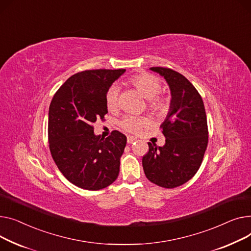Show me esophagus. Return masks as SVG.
Listing matches in <instances>:
<instances>
[{
  "instance_id": "1",
  "label": "esophagus",
  "mask_w": 251,
  "mask_h": 251,
  "mask_svg": "<svg viewBox=\"0 0 251 251\" xmlns=\"http://www.w3.org/2000/svg\"><path fill=\"white\" fill-rule=\"evenodd\" d=\"M136 141H137V139L134 138V137H127V143L128 144H132V143L136 142Z\"/></svg>"
}]
</instances>
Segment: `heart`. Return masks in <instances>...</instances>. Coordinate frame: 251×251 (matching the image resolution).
Segmentation results:
<instances>
[{"mask_svg": "<svg viewBox=\"0 0 251 251\" xmlns=\"http://www.w3.org/2000/svg\"><path fill=\"white\" fill-rule=\"evenodd\" d=\"M130 83L134 85L140 94L147 100H149V107L157 114H164L167 112L169 107V101L167 98L157 96L161 89V81L151 75V74H141L130 79ZM119 87L111 86L107 90L105 96L106 106L109 110H113L117 106V99H119ZM149 121L146 117L126 116L122 122V126L128 132L137 134L143 126L148 125Z\"/></svg>", "mask_w": 251, "mask_h": 251, "instance_id": "b5f03b06", "label": "heart"}]
</instances>
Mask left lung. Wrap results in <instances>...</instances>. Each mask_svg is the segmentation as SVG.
Returning a JSON list of instances; mask_svg holds the SVG:
<instances>
[{
    "mask_svg": "<svg viewBox=\"0 0 251 251\" xmlns=\"http://www.w3.org/2000/svg\"><path fill=\"white\" fill-rule=\"evenodd\" d=\"M167 82L171 100L161 125L165 145L148 143L149 152L142 160L146 177L165 187L179 186L198 172L208 146V125L203 102L194 85L171 69L153 67Z\"/></svg>",
    "mask_w": 251,
    "mask_h": 251,
    "instance_id": "left-lung-1",
    "label": "left lung"
}]
</instances>
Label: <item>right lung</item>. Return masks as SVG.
<instances>
[{"mask_svg":"<svg viewBox=\"0 0 251 251\" xmlns=\"http://www.w3.org/2000/svg\"><path fill=\"white\" fill-rule=\"evenodd\" d=\"M126 72L90 70L70 77L54 94L49 110L50 150L65 177L83 189L98 190L119 176L126 137L119 130L101 138L93 124L107 113L105 96Z\"/></svg>","mask_w":251,"mask_h":251,"instance_id":"add662e5","label":"right lung"}]
</instances>
